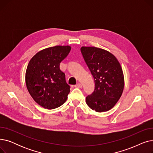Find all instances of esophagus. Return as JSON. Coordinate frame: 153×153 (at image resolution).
Here are the masks:
<instances>
[{
  "mask_svg": "<svg viewBox=\"0 0 153 153\" xmlns=\"http://www.w3.org/2000/svg\"><path fill=\"white\" fill-rule=\"evenodd\" d=\"M74 86H75V87H77V88H81L82 87V84H80V83H78V84H76Z\"/></svg>",
  "mask_w": 153,
  "mask_h": 153,
  "instance_id": "34e87169",
  "label": "esophagus"
}]
</instances>
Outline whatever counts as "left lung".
I'll return each mask as SVG.
<instances>
[{"mask_svg": "<svg viewBox=\"0 0 153 153\" xmlns=\"http://www.w3.org/2000/svg\"><path fill=\"white\" fill-rule=\"evenodd\" d=\"M81 51L95 82L94 92L86 97V103L97 112L107 111L117 103L124 89L122 68L109 51L94 46H82Z\"/></svg>", "mask_w": 153, "mask_h": 153, "instance_id": "1", "label": "left lung"}]
</instances>
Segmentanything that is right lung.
Here are the masks:
<instances>
[{
  "label": "right lung",
  "instance_id": "right-lung-1",
  "mask_svg": "<svg viewBox=\"0 0 153 153\" xmlns=\"http://www.w3.org/2000/svg\"><path fill=\"white\" fill-rule=\"evenodd\" d=\"M70 46L46 48L33 56L25 73L27 89L33 100L42 107L54 109L68 99L70 86L60 70V62L70 52Z\"/></svg>",
  "mask_w": 153,
  "mask_h": 153
}]
</instances>
